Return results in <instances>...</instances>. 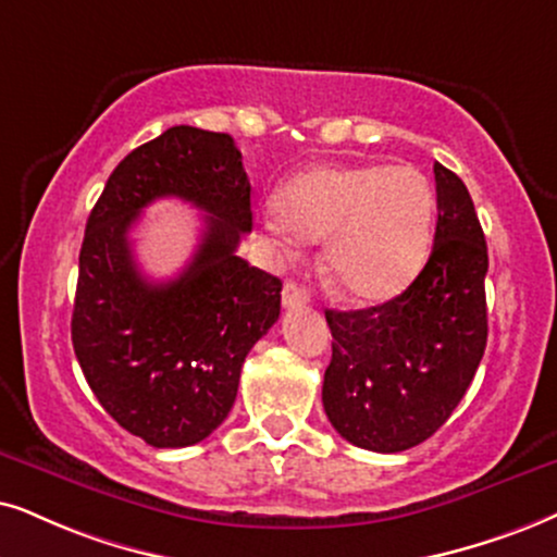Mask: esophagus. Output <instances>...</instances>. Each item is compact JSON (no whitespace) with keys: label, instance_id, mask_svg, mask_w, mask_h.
Returning <instances> with one entry per match:
<instances>
[{"label":"esophagus","instance_id":"obj_1","mask_svg":"<svg viewBox=\"0 0 557 557\" xmlns=\"http://www.w3.org/2000/svg\"><path fill=\"white\" fill-rule=\"evenodd\" d=\"M308 302L306 287L298 283H285L283 285V306L285 308H302Z\"/></svg>","mask_w":557,"mask_h":557}]
</instances>
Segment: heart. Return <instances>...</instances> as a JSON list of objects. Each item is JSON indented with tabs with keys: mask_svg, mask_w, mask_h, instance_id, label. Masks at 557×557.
<instances>
[{
	"mask_svg": "<svg viewBox=\"0 0 557 557\" xmlns=\"http://www.w3.org/2000/svg\"><path fill=\"white\" fill-rule=\"evenodd\" d=\"M436 197L413 166L331 164L300 174L267 228L283 249L323 242L331 290L355 302L388 300L417 277L432 244Z\"/></svg>",
	"mask_w": 557,
	"mask_h": 557,
	"instance_id": "b5f03b06",
	"label": "heart"
}]
</instances>
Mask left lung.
Listing matches in <instances>:
<instances>
[{"mask_svg": "<svg viewBox=\"0 0 557 557\" xmlns=\"http://www.w3.org/2000/svg\"><path fill=\"white\" fill-rule=\"evenodd\" d=\"M436 231L424 270L404 293L362 311H326L331 426L372 453L429 440L473 383L488 339V249L468 187L434 164Z\"/></svg>", "mask_w": 557, "mask_h": 557, "instance_id": "1", "label": "left lung"}]
</instances>
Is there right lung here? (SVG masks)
<instances>
[{
    "mask_svg": "<svg viewBox=\"0 0 557 557\" xmlns=\"http://www.w3.org/2000/svg\"><path fill=\"white\" fill-rule=\"evenodd\" d=\"M159 196L207 213L174 281L137 270L129 228ZM251 231V185L228 133L174 125L133 149L91 208L79 251L72 342L104 411L151 447L213 434L236 400L246 355L280 319L274 274L236 257Z\"/></svg>",
    "mask_w": 557,
    "mask_h": 557,
    "instance_id": "1",
    "label": "right lung"
}]
</instances>
